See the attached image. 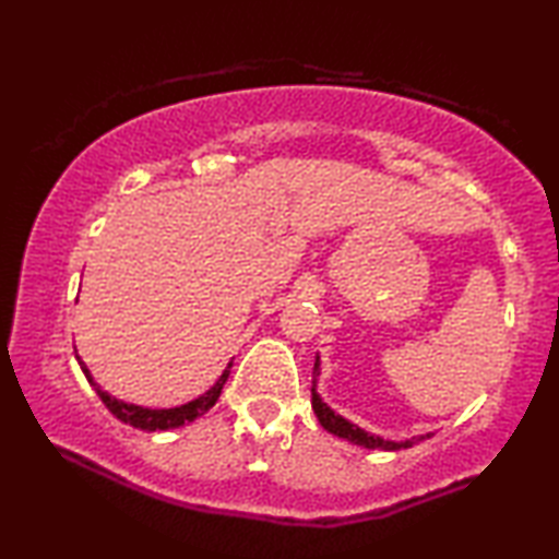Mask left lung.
Listing matches in <instances>:
<instances>
[{"label": "left lung", "mask_w": 559, "mask_h": 559, "mask_svg": "<svg viewBox=\"0 0 559 559\" xmlns=\"http://www.w3.org/2000/svg\"><path fill=\"white\" fill-rule=\"evenodd\" d=\"M316 373H318V358H316ZM311 403H313V411L318 415V420H321V425H323L328 432H333V436L356 442V445H362V448H368V450H401V448H411L413 445L411 440L391 442V440L376 438V436H370V432L360 430L358 425H353V423H348L345 418H341V415H335L331 407H328L321 401V397L316 395V391H313V401ZM415 440H418V438H415Z\"/></svg>", "instance_id": "obj_1"}]
</instances>
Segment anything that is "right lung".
Here are the masks:
<instances>
[{
    "instance_id": "right-lung-1",
    "label": "right lung",
    "mask_w": 559,
    "mask_h": 559,
    "mask_svg": "<svg viewBox=\"0 0 559 559\" xmlns=\"http://www.w3.org/2000/svg\"><path fill=\"white\" fill-rule=\"evenodd\" d=\"M79 366H82L88 383L96 388V393H99L102 403L109 407V411L117 415L121 423L134 425V428H139V430H168V428H179V425H183V423L197 420L199 415H203L216 405L218 395H221V391H224V385L228 380V373H231V362H228V368L224 370V376L216 380V385L211 388L209 393H203L201 397H197V401L179 405V407H168V411H152V407H139V405H131V403H121V401H117V397H111L109 393L99 391V385L94 383L92 373H88V368L84 366L82 360H79Z\"/></svg>"
}]
</instances>
